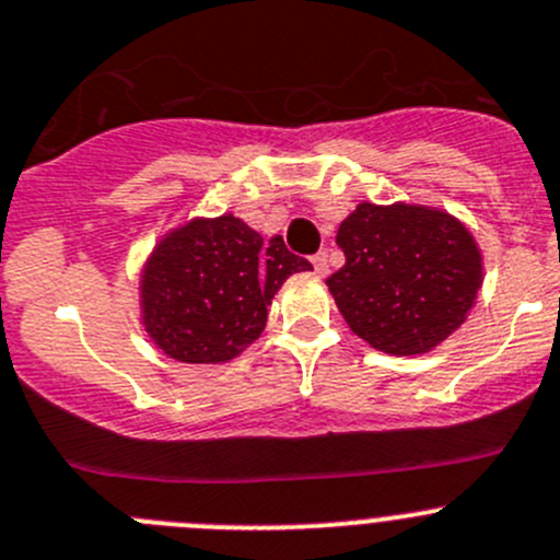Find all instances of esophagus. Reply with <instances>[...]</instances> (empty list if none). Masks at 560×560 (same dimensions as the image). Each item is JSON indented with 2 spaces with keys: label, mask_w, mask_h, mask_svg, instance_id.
I'll list each match as a JSON object with an SVG mask.
<instances>
[{
  "label": "esophagus",
  "mask_w": 560,
  "mask_h": 560,
  "mask_svg": "<svg viewBox=\"0 0 560 560\" xmlns=\"http://www.w3.org/2000/svg\"><path fill=\"white\" fill-rule=\"evenodd\" d=\"M312 265H315L317 276H326L328 273V254H326V250H320V254L312 256Z\"/></svg>",
  "instance_id": "1"
}]
</instances>
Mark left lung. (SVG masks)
Segmentation results:
<instances>
[{"instance_id": "left-lung-1", "label": "left lung", "mask_w": 560, "mask_h": 560, "mask_svg": "<svg viewBox=\"0 0 560 560\" xmlns=\"http://www.w3.org/2000/svg\"><path fill=\"white\" fill-rule=\"evenodd\" d=\"M345 265L326 279L345 323L375 351L417 357L472 310L483 259L469 229L420 203H359L339 223Z\"/></svg>"}]
</instances>
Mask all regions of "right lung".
<instances>
[{"label": "right lung", "instance_id": "right-lung-1", "mask_svg": "<svg viewBox=\"0 0 560 560\" xmlns=\"http://www.w3.org/2000/svg\"><path fill=\"white\" fill-rule=\"evenodd\" d=\"M304 270L312 265L290 254L284 240L265 243L240 218H192L165 234L145 259V334L176 362H229L262 334L281 284Z\"/></svg>", "mask_w": 560, "mask_h": 560}]
</instances>
